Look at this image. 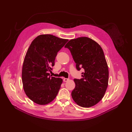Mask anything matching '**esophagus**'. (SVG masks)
<instances>
[{"label":"esophagus","instance_id":"34e87169","mask_svg":"<svg viewBox=\"0 0 132 132\" xmlns=\"http://www.w3.org/2000/svg\"><path fill=\"white\" fill-rule=\"evenodd\" d=\"M69 80V78H64V79H63V82H68Z\"/></svg>","mask_w":132,"mask_h":132}]
</instances>
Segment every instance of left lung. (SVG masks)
<instances>
[{
	"instance_id": "1",
	"label": "left lung",
	"mask_w": 132,
	"mask_h": 132,
	"mask_svg": "<svg viewBox=\"0 0 132 132\" xmlns=\"http://www.w3.org/2000/svg\"><path fill=\"white\" fill-rule=\"evenodd\" d=\"M65 47L70 51L78 70H84L82 78L74 80L75 87L71 92L72 99L82 107L96 105L102 99L108 83V68L102 48L86 37L70 40Z\"/></svg>"
}]
</instances>
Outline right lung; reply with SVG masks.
<instances>
[{
    "mask_svg": "<svg viewBox=\"0 0 132 132\" xmlns=\"http://www.w3.org/2000/svg\"><path fill=\"white\" fill-rule=\"evenodd\" d=\"M69 40L52 35H41L33 40L25 57L22 82L27 96L36 104L45 105L54 100L62 79L50 77L57 53Z\"/></svg>",
    "mask_w": 132,
    "mask_h": 132,
    "instance_id": "add662e5",
    "label": "right lung"
}]
</instances>
